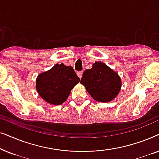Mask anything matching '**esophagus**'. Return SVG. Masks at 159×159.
<instances>
[{
  "instance_id": "esophagus-1",
  "label": "esophagus",
  "mask_w": 159,
  "mask_h": 159,
  "mask_svg": "<svg viewBox=\"0 0 159 159\" xmlns=\"http://www.w3.org/2000/svg\"><path fill=\"white\" fill-rule=\"evenodd\" d=\"M82 71H78L77 72V75H78V77H79L80 78H82Z\"/></svg>"
}]
</instances>
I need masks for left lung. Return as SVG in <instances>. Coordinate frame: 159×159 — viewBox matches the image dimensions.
<instances>
[{"label": "left lung", "mask_w": 159, "mask_h": 159, "mask_svg": "<svg viewBox=\"0 0 159 159\" xmlns=\"http://www.w3.org/2000/svg\"><path fill=\"white\" fill-rule=\"evenodd\" d=\"M80 83L85 87L95 101L109 102L119 94L121 86L117 73L101 61L95 62L91 69L82 74Z\"/></svg>", "instance_id": "1"}]
</instances>
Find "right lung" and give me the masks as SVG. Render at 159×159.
Segmentation results:
<instances>
[{
  "mask_svg": "<svg viewBox=\"0 0 159 159\" xmlns=\"http://www.w3.org/2000/svg\"><path fill=\"white\" fill-rule=\"evenodd\" d=\"M80 80L72 66L56 64L50 70L38 75L36 88L40 97L48 103L60 105L66 101Z\"/></svg>",
  "mask_w": 159,
  "mask_h": 159,
  "instance_id": "obj_1",
  "label": "right lung"
}]
</instances>
